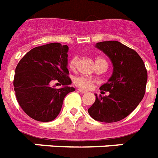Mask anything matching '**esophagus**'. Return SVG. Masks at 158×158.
<instances>
[{
  "mask_svg": "<svg viewBox=\"0 0 158 158\" xmlns=\"http://www.w3.org/2000/svg\"><path fill=\"white\" fill-rule=\"evenodd\" d=\"M78 91L81 92V93H82V94H85V93H87L86 90H85V89H78Z\"/></svg>",
  "mask_w": 158,
  "mask_h": 158,
  "instance_id": "esophagus-1",
  "label": "esophagus"
}]
</instances>
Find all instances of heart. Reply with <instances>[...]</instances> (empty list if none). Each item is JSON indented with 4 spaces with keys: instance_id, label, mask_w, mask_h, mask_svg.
<instances>
[{
    "instance_id": "b5f03b06",
    "label": "heart",
    "mask_w": 158,
    "mask_h": 158,
    "mask_svg": "<svg viewBox=\"0 0 158 158\" xmlns=\"http://www.w3.org/2000/svg\"><path fill=\"white\" fill-rule=\"evenodd\" d=\"M99 59H98V60H99ZM77 56L72 58L70 62H69V67H70V69H75L76 66H77ZM73 81H74V84L76 85L81 87V88H84V89H90L93 86L94 82V80H92V79H90L89 77H76Z\"/></svg>"
}]
</instances>
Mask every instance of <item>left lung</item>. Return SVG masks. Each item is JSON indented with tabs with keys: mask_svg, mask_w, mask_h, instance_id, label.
I'll return each instance as SVG.
<instances>
[{
	"mask_svg": "<svg viewBox=\"0 0 158 158\" xmlns=\"http://www.w3.org/2000/svg\"><path fill=\"white\" fill-rule=\"evenodd\" d=\"M95 47L111 59L113 72L108 82L99 88L109 94L98 96L95 94V102L88 113L98 122H118L131 114L143 99L147 70L138 53L119 41H102L96 43Z\"/></svg>",
	"mask_w": 158,
	"mask_h": 158,
	"instance_id": "1",
	"label": "left lung"
}]
</instances>
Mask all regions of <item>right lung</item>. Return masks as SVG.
Segmentation results:
<instances>
[{
    "mask_svg": "<svg viewBox=\"0 0 158 158\" xmlns=\"http://www.w3.org/2000/svg\"><path fill=\"white\" fill-rule=\"evenodd\" d=\"M69 46L50 43L31 49L15 69L14 87L24 113L38 122H50L61 111L64 97L75 90L68 69ZM54 80L63 85L52 86Z\"/></svg>",
    "mask_w": 158,
    "mask_h": 158,
    "instance_id": "right-lung-1",
    "label": "right lung"
}]
</instances>
